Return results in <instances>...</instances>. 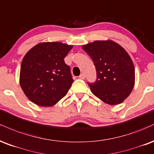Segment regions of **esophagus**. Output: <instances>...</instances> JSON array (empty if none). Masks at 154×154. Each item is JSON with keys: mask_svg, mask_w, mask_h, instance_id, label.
Wrapping results in <instances>:
<instances>
[{"mask_svg": "<svg viewBox=\"0 0 154 154\" xmlns=\"http://www.w3.org/2000/svg\"><path fill=\"white\" fill-rule=\"evenodd\" d=\"M79 78H80L81 79H85V75L84 73H81L80 75H79Z\"/></svg>", "mask_w": 154, "mask_h": 154, "instance_id": "obj_1", "label": "esophagus"}]
</instances>
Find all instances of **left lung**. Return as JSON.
I'll list each match as a JSON object with an SVG mask.
<instances>
[{
  "label": "left lung",
  "mask_w": 154,
  "mask_h": 154,
  "mask_svg": "<svg viewBox=\"0 0 154 154\" xmlns=\"http://www.w3.org/2000/svg\"><path fill=\"white\" fill-rule=\"evenodd\" d=\"M97 70V80L88 83L92 93L106 104H120L131 94L135 84V68L123 48L112 40L83 45Z\"/></svg>",
  "instance_id": "left-lung-1"
}]
</instances>
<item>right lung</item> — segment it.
Wrapping results in <instances>:
<instances>
[{"label":"right lung","mask_w":154,"mask_h":154,"mask_svg":"<svg viewBox=\"0 0 154 154\" xmlns=\"http://www.w3.org/2000/svg\"><path fill=\"white\" fill-rule=\"evenodd\" d=\"M72 48L59 42H42L25 55L19 82L31 102L41 106H51L67 94L73 79L64 58Z\"/></svg>","instance_id":"1"}]
</instances>
